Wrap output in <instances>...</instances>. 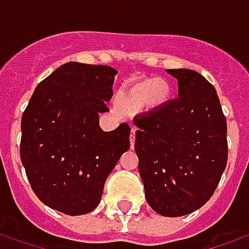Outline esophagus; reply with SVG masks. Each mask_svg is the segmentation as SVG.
Segmentation results:
<instances>
[{"label": "esophagus", "mask_w": 249, "mask_h": 249, "mask_svg": "<svg viewBox=\"0 0 249 249\" xmlns=\"http://www.w3.org/2000/svg\"><path fill=\"white\" fill-rule=\"evenodd\" d=\"M135 139H136V136H135V130L132 129V132H130V135H129L130 148H132V149H133V146H135Z\"/></svg>", "instance_id": "obj_1"}]
</instances>
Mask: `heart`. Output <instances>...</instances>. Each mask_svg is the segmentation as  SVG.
Instances as JSON below:
<instances>
[{"mask_svg":"<svg viewBox=\"0 0 249 249\" xmlns=\"http://www.w3.org/2000/svg\"><path fill=\"white\" fill-rule=\"evenodd\" d=\"M172 88L164 80L151 77L130 84L117 96V103L124 109H139L149 103L151 105H162L171 98Z\"/></svg>","mask_w":249,"mask_h":249,"instance_id":"1","label":"heart"}]
</instances>
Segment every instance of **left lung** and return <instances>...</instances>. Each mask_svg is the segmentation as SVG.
<instances>
[{
  "label": "left lung",
  "mask_w": 249,
  "mask_h": 249,
  "mask_svg": "<svg viewBox=\"0 0 249 249\" xmlns=\"http://www.w3.org/2000/svg\"><path fill=\"white\" fill-rule=\"evenodd\" d=\"M178 97L136 116L135 151L146 201L161 216L201 208L228 160L227 120L213 85L191 69H167Z\"/></svg>",
  "instance_id": "1"
}]
</instances>
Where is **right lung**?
Returning <instances> with one entry per match:
<instances>
[{"mask_svg":"<svg viewBox=\"0 0 249 249\" xmlns=\"http://www.w3.org/2000/svg\"><path fill=\"white\" fill-rule=\"evenodd\" d=\"M112 66L68 62L37 85L21 120L19 156L42 203L62 213L92 212L104 184L129 149L128 124L104 132L98 114L108 112Z\"/></svg>","mask_w":249,"mask_h":249,"instance_id":"right-lung-1","label":"right lung"}]
</instances>
